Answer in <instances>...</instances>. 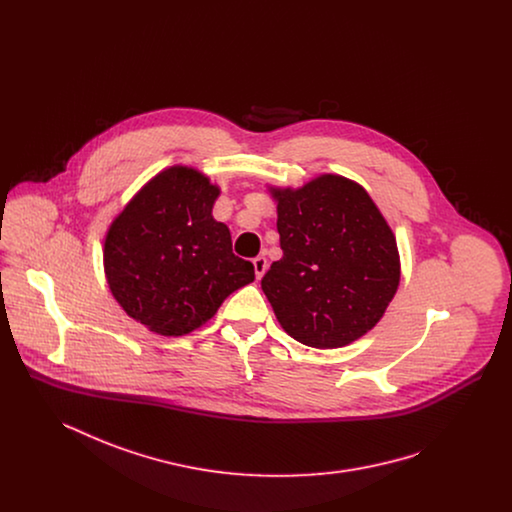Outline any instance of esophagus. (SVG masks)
I'll use <instances>...</instances> for the list:
<instances>
[{"label":"esophagus","mask_w":512,"mask_h":512,"mask_svg":"<svg viewBox=\"0 0 512 512\" xmlns=\"http://www.w3.org/2000/svg\"><path fill=\"white\" fill-rule=\"evenodd\" d=\"M253 267H255V276H257V280H259V278H263V274L267 272V259H265L263 255L255 257V259H253Z\"/></svg>","instance_id":"34e87169"}]
</instances>
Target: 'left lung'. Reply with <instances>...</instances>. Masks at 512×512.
Returning <instances> with one entry per match:
<instances>
[{
    "label": "left lung",
    "instance_id": "obj_1",
    "mask_svg": "<svg viewBox=\"0 0 512 512\" xmlns=\"http://www.w3.org/2000/svg\"><path fill=\"white\" fill-rule=\"evenodd\" d=\"M267 190L284 255L261 288L280 326L315 349L363 338L399 288L401 261L388 220L359 182L341 174Z\"/></svg>",
    "mask_w": 512,
    "mask_h": 512
}]
</instances>
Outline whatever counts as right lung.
Instances as JSON below:
<instances>
[{
    "mask_svg": "<svg viewBox=\"0 0 512 512\" xmlns=\"http://www.w3.org/2000/svg\"><path fill=\"white\" fill-rule=\"evenodd\" d=\"M219 195L207 174L172 165L151 176L107 228V286L153 334L194 332L255 280L253 265L232 253L228 226L213 217Z\"/></svg>",
    "mask_w": 512,
    "mask_h": 512,
    "instance_id": "obj_1",
    "label": "right lung"
}]
</instances>
